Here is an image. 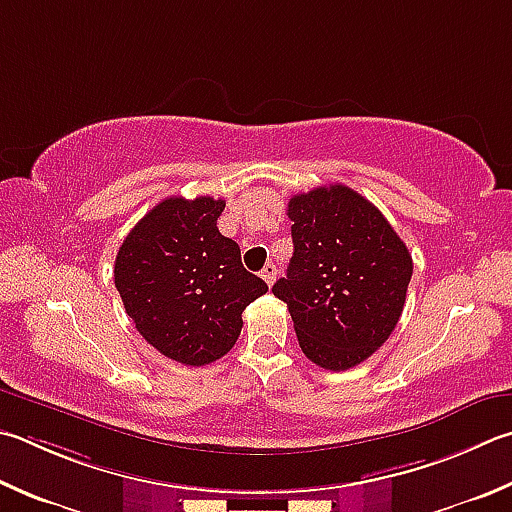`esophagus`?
I'll list each match as a JSON object with an SVG mask.
<instances>
[{"label":"esophagus","mask_w":512,"mask_h":512,"mask_svg":"<svg viewBox=\"0 0 512 512\" xmlns=\"http://www.w3.org/2000/svg\"><path fill=\"white\" fill-rule=\"evenodd\" d=\"M262 277H264V282H266L268 286H273L275 277H277V268H275V264H266V266H264V271H262Z\"/></svg>","instance_id":"esophagus-1"}]
</instances>
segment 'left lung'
I'll return each mask as SVG.
<instances>
[{
    "label": "left lung",
    "mask_w": 512,
    "mask_h": 512,
    "mask_svg": "<svg viewBox=\"0 0 512 512\" xmlns=\"http://www.w3.org/2000/svg\"><path fill=\"white\" fill-rule=\"evenodd\" d=\"M293 257L273 295L304 356L329 371L367 360L401 318L412 255L374 203L347 185L288 199Z\"/></svg>",
    "instance_id": "8db88e82"
}]
</instances>
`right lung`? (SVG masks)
<instances>
[{
    "mask_svg": "<svg viewBox=\"0 0 512 512\" xmlns=\"http://www.w3.org/2000/svg\"><path fill=\"white\" fill-rule=\"evenodd\" d=\"M224 199L167 197L129 230L114 282L136 331L181 365L215 362L235 345L241 313L268 291L241 264L217 219Z\"/></svg>",
    "mask_w": 512,
    "mask_h": 512,
    "instance_id": "obj_1",
    "label": "right lung"
}]
</instances>
